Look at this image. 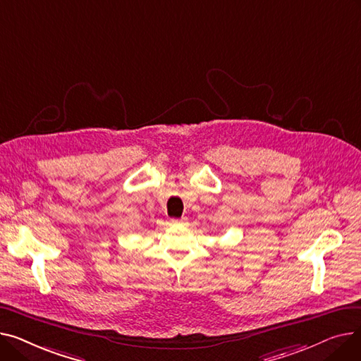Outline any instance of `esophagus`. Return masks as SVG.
Listing matches in <instances>:
<instances>
[{
  "label": "esophagus",
  "mask_w": 361,
  "mask_h": 361,
  "mask_svg": "<svg viewBox=\"0 0 361 361\" xmlns=\"http://www.w3.org/2000/svg\"><path fill=\"white\" fill-rule=\"evenodd\" d=\"M171 222H173V224H178V222H181V219H171Z\"/></svg>",
  "instance_id": "1"
}]
</instances>
